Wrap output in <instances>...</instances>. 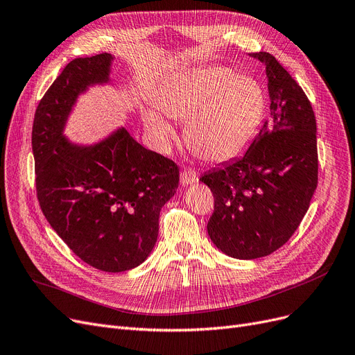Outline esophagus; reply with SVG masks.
Listing matches in <instances>:
<instances>
[{
	"label": "esophagus",
	"mask_w": 355,
	"mask_h": 355,
	"mask_svg": "<svg viewBox=\"0 0 355 355\" xmlns=\"http://www.w3.org/2000/svg\"><path fill=\"white\" fill-rule=\"evenodd\" d=\"M198 182V173L193 168H187L180 173V183L182 185H192V183Z\"/></svg>",
	"instance_id": "34e87169"
}]
</instances>
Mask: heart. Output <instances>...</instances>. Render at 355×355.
<instances>
[{
    "label": "heart",
    "instance_id": "heart-1",
    "mask_svg": "<svg viewBox=\"0 0 355 355\" xmlns=\"http://www.w3.org/2000/svg\"><path fill=\"white\" fill-rule=\"evenodd\" d=\"M170 119H189L187 141L198 155L227 162L245 151L260 129L266 94L260 82L225 66L197 67L180 73L155 98ZM145 126L158 141L173 138V129L154 112Z\"/></svg>",
    "mask_w": 355,
    "mask_h": 355
}]
</instances>
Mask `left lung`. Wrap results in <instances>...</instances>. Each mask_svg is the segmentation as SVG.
<instances>
[{
	"mask_svg": "<svg viewBox=\"0 0 355 355\" xmlns=\"http://www.w3.org/2000/svg\"><path fill=\"white\" fill-rule=\"evenodd\" d=\"M251 57L266 66L270 117L245 154L200 178L214 197L209 236L239 260L285 245L307 213L319 178L315 117L307 95L272 54Z\"/></svg>",
	"mask_w": 355,
	"mask_h": 355,
	"instance_id": "8db88e82",
	"label": "left lung"
}]
</instances>
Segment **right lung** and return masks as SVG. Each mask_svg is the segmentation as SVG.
Masks as SVG:
<instances>
[{"instance_id":"1","label":"right lung","mask_w":355,"mask_h":355,"mask_svg":"<svg viewBox=\"0 0 355 355\" xmlns=\"http://www.w3.org/2000/svg\"><path fill=\"white\" fill-rule=\"evenodd\" d=\"M113 55L75 58L36 107L35 183L48 223L82 261L108 273L145 261L157 242L162 207L179 185V167L120 128L82 146L63 137L78 96L107 83Z\"/></svg>"}]
</instances>
